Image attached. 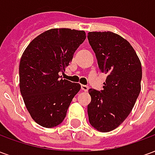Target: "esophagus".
Masks as SVG:
<instances>
[{"label":"esophagus","mask_w":155,"mask_h":155,"mask_svg":"<svg viewBox=\"0 0 155 155\" xmlns=\"http://www.w3.org/2000/svg\"><path fill=\"white\" fill-rule=\"evenodd\" d=\"M81 90L84 91H88L89 86L88 85H84V84H81Z\"/></svg>","instance_id":"1"}]
</instances>
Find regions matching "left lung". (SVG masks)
I'll return each mask as SVG.
<instances>
[{
    "mask_svg": "<svg viewBox=\"0 0 155 155\" xmlns=\"http://www.w3.org/2000/svg\"><path fill=\"white\" fill-rule=\"evenodd\" d=\"M87 37L100 70L107 74L102 91L89 90V121L98 131L110 132L123 123L136 102L141 63L132 45L115 33L89 32Z\"/></svg>",
    "mask_w": 155,
    "mask_h": 155,
    "instance_id": "1",
    "label": "left lung"
}]
</instances>
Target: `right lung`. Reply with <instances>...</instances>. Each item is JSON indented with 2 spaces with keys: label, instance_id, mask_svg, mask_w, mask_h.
Here are the masks:
<instances>
[{
  "label": "right lung",
  "instance_id": "right-lung-1",
  "mask_svg": "<svg viewBox=\"0 0 155 155\" xmlns=\"http://www.w3.org/2000/svg\"><path fill=\"white\" fill-rule=\"evenodd\" d=\"M85 38L84 31L51 29L35 37L22 54L20 91L31 118L41 126L60 124L81 90V84L61 79L60 74Z\"/></svg>",
  "mask_w": 155,
  "mask_h": 155
}]
</instances>
